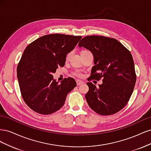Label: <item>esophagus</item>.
I'll return each mask as SVG.
<instances>
[{"mask_svg": "<svg viewBox=\"0 0 151 151\" xmlns=\"http://www.w3.org/2000/svg\"><path fill=\"white\" fill-rule=\"evenodd\" d=\"M76 83H77V86H79L81 84H83L84 83V82L83 81H81V80H77Z\"/></svg>", "mask_w": 151, "mask_h": 151, "instance_id": "34e87169", "label": "esophagus"}]
</instances>
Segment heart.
I'll return each instance as SVG.
<instances>
[{
	"label": "heart",
	"instance_id": "obj_1",
	"mask_svg": "<svg viewBox=\"0 0 151 151\" xmlns=\"http://www.w3.org/2000/svg\"><path fill=\"white\" fill-rule=\"evenodd\" d=\"M71 54H72V52H70V53H67V56H66V59H68V58H69L70 56L71 55ZM72 74L74 75V76H76V77H82L83 76V73H82L81 72H80L79 70H75V71H74V72H72Z\"/></svg>",
	"mask_w": 151,
	"mask_h": 151
}]
</instances>
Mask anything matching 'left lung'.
Wrapping results in <instances>:
<instances>
[{"label": "left lung", "instance_id": "obj_1", "mask_svg": "<svg viewBox=\"0 0 151 151\" xmlns=\"http://www.w3.org/2000/svg\"><path fill=\"white\" fill-rule=\"evenodd\" d=\"M78 46L89 50L93 54L94 65L89 81H103L98 88L92 83H87V103L99 115L116 113L129 102L135 84L137 77L130 52L117 40L103 36H85Z\"/></svg>", "mask_w": 151, "mask_h": 151}]
</instances>
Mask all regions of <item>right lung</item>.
I'll return each instance as SVG.
<instances>
[{
	"instance_id": "1",
	"label": "right lung",
	"mask_w": 151,
	"mask_h": 151,
	"mask_svg": "<svg viewBox=\"0 0 151 151\" xmlns=\"http://www.w3.org/2000/svg\"><path fill=\"white\" fill-rule=\"evenodd\" d=\"M81 36L50 34L29 44L17 67V77L22 98L34 111L50 115L60 109L67 95L77 86L68 77L60 84L52 73L65 65L67 54L74 48Z\"/></svg>"
}]
</instances>
